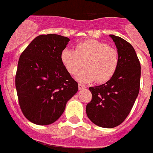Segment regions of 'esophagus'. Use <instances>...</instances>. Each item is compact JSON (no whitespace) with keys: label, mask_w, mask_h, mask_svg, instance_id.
<instances>
[{"label":"esophagus","mask_w":153,"mask_h":153,"mask_svg":"<svg viewBox=\"0 0 153 153\" xmlns=\"http://www.w3.org/2000/svg\"><path fill=\"white\" fill-rule=\"evenodd\" d=\"M78 88H79V90H83V89L86 88V86L81 84V83H79V84H78Z\"/></svg>","instance_id":"obj_1"}]
</instances>
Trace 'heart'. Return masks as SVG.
Instances as JSON below:
<instances>
[{
    "label": "heart",
    "instance_id": "heart-1",
    "mask_svg": "<svg viewBox=\"0 0 153 153\" xmlns=\"http://www.w3.org/2000/svg\"><path fill=\"white\" fill-rule=\"evenodd\" d=\"M61 62L67 72L74 75L79 69L76 79L82 83L97 80L103 83L111 79L118 68L119 53L105 42L87 40L76 44L75 51L70 48L63 50Z\"/></svg>",
    "mask_w": 153,
    "mask_h": 153
}]
</instances>
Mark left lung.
<instances>
[{"instance_id": "8db88e82", "label": "left lung", "mask_w": 153, "mask_h": 153, "mask_svg": "<svg viewBox=\"0 0 153 153\" xmlns=\"http://www.w3.org/2000/svg\"><path fill=\"white\" fill-rule=\"evenodd\" d=\"M119 53V65L105 84L90 87L92 100L86 115L92 122L103 128L120 125L130 113L140 87L141 67L134 48L120 36L110 34Z\"/></svg>"}]
</instances>
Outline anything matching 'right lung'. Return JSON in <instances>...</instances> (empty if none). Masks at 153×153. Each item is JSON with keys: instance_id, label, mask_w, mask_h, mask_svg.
Returning <instances> with one entry per match:
<instances>
[{"instance_id": "1", "label": "right lung", "mask_w": 153, "mask_h": 153, "mask_svg": "<svg viewBox=\"0 0 153 153\" xmlns=\"http://www.w3.org/2000/svg\"><path fill=\"white\" fill-rule=\"evenodd\" d=\"M70 39L58 34L35 37L19 58L15 86L23 114L36 125L60 118L78 83L65 69L61 52Z\"/></svg>"}]
</instances>
